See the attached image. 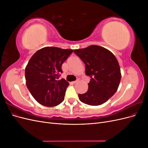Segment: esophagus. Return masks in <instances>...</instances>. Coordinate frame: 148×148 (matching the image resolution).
<instances>
[{
    "label": "esophagus",
    "mask_w": 148,
    "mask_h": 148,
    "mask_svg": "<svg viewBox=\"0 0 148 148\" xmlns=\"http://www.w3.org/2000/svg\"><path fill=\"white\" fill-rule=\"evenodd\" d=\"M78 82V80H77V81H74V82H71V83L72 84H75V83H77Z\"/></svg>",
    "instance_id": "esophagus-1"
}]
</instances>
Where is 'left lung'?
Listing matches in <instances>:
<instances>
[{"instance_id":"obj_1","label":"left lung","mask_w":148,"mask_h":148,"mask_svg":"<svg viewBox=\"0 0 148 148\" xmlns=\"http://www.w3.org/2000/svg\"><path fill=\"white\" fill-rule=\"evenodd\" d=\"M74 52L85 64V73L91 77L88 89L79 100L90 106H99L108 101L119 88L121 72L115 56L104 47L91 45L75 49Z\"/></svg>"}]
</instances>
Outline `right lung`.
Masks as SVG:
<instances>
[{
	"label": "right lung",
	"mask_w": 148,
	"mask_h": 148,
	"mask_svg": "<svg viewBox=\"0 0 148 148\" xmlns=\"http://www.w3.org/2000/svg\"><path fill=\"white\" fill-rule=\"evenodd\" d=\"M72 49L46 47L36 52L25 69L26 84L35 100L46 107H54L64 100L69 83L62 78V65Z\"/></svg>",
	"instance_id": "right-lung-1"
}]
</instances>
